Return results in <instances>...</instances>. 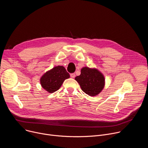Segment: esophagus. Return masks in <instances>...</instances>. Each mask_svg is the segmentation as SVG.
Listing matches in <instances>:
<instances>
[{"label": "esophagus", "instance_id": "esophagus-1", "mask_svg": "<svg viewBox=\"0 0 148 148\" xmlns=\"http://www.w3.org/2000/svg\"><path fill=\"white\" fill-rule=\"evenodd\" d=\"M70 77H71V78H74L75 77V74H74V73H72V74H70Z\"/></svg>", "mask_w": 148, "mask_h": 148}]
</instances>
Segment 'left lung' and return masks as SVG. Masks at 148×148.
Returning <instances> with one entry per match:
<instances>
[{"mask_svg":"<svg viewBox=\"0 0 148 148\" xmlns=\"http://www.w3.org/2000/svg\"><path fill=\"white\" fill-rule=\"evenodd\" d=\"M75 79L79 84L81 90L91 97L98 95L105 86V77L98 69L84 67L81 70V74Z\"/></svg>","mask_w":148,"mask_h":148,"instance_id":"1","label":"left lung"}]
</instances>
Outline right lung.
I'll use <instances>...</instances> for the list:
<instances>
[{
    "instance_id": "obj_1",
    "label": "right lung",
    "mask_w": 148,
    "mask_h": 148,
    "mask_svg": "<svg viewBox=\"0 0 148 148\" xmlns=\"http://www.w3.org/2000/svg\"><path fill=\"white\" fill-rule=\"evenodd\" d=\"M70 77L66 69L61 66H56L46 71L40 79L41 86L49 93L57 91L65 79Z\"/></svg>"
}]
</instances>
